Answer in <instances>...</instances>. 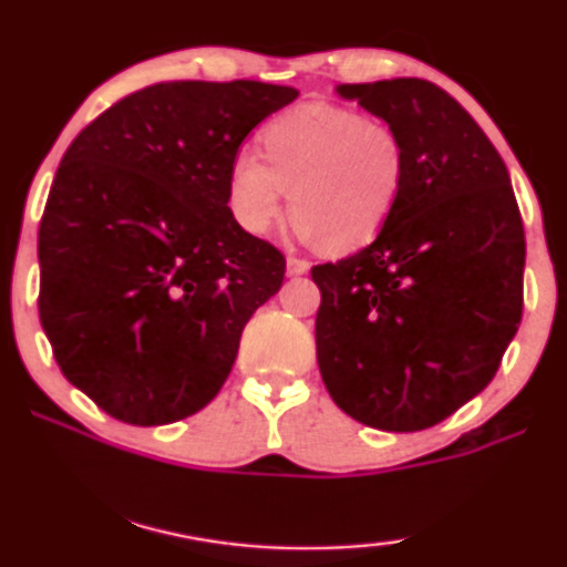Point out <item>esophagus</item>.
Returning <instances> with one entry per match:
<instances>
[{
	"mask_svg": "<svg viewBox=\"0 0 567 567\" xmlns=\"http://www.w3.org/2000/svg\"><path fill=\"white\" fill-rule=\"evenodd\" d=\"M307 270H310V262H307L305 257H289V260H286V274L289 276H305Z\"/></svg>",
	"mask_w": 567,
	"mask_h": 567,
	"instance_id": "esophagus-1",
	"label": "esophagus"
}]
</instances>
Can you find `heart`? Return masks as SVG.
Here are the masks:
<instances>
[{"label": "heart", "instance_id": "heart-1", "mask_svg": "<svg viewBox=\"0 0 567 567\" xmlns=\"http://www.w3.org/2000/svg\"><path fill=\"white\" fill-rule=\"evenodd\" d=\"M262 151L239 153L229 172V205L249 234H268L286 210L322 252H354L388 224L406 185V140L385 120L354 109L293 106L262 130Z\"/></svg>", "mask_w": 567, "mask_h": 567}]
</instances>
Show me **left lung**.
<instances>
[{
  "label": "left lung",
  "instance_id": "obj_1",
  "mask_svg": "<svg viewBox=\"0 0 567 567\" xmlns=\"http://www.w3.org/2000/svg\"><path fill=\"white\" fill-rule=\"evenodd\" d=\"M406 140L401 200L378 239L312 268L315 343L336 406L367 427H435L495 378L524 312V220L508 168L430 80L338 85Z\"/></svg>",
  "mask_w": 567,
  "mask_h": 567
}]
</instances>
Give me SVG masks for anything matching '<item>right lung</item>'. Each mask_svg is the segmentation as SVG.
<instances>
[{
	"instance_id": "obj_1",
	"label": "right lung",
	"mask_w": 567,
	"mask_h": 567,
	"mask_svg": "<svg viewBox=\"0 0 567 567\" xmlns=\"http://www.w3.org/2000/svg\"><path fill=\"white\" fill-rule=\"evenodd\" d=\"M299 91L174 80L95 116L64 153L39 226V318L72 385L158 427L216 399L286 257L229 208L249 132Z\"/></svg>"
}]
</instances>
